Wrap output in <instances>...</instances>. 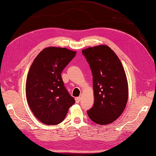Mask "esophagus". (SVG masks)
I'll use <instances>...</instances> for the list:
<instances>
[{
    "label": "esophagus",
    "instance_id": "obj_1",
    "mask_svg": "<svg viewBox=\"0 0 156 156\" xmlns=\"http://www.w3.org/2000/svg\"><path fill=\"white\" fill-rule=\"evenodd\" d=\"M80 100H81V97H76V98H75L76 103H80Z\"/></svg>",
    "mask_w": 156,
    "mask_h": 156
}]
</instances>
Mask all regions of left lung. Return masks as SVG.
<instances>
[{
	"label": "left lung",
	"instance_id": "left-lung-1",
	"mask_svg": "<svg viewBox=\"0 0 156 156\" xmlns=\"http://www.w3.org/2000/svg\"><path fill=\"white\" fill-rule=\"evenodd\" d=\"M92 73L94 103L87 114L99 125L112 123L121 115L128 99L126 74L118 56L107 45L82 50Z\"/></svg>",
	"mask_w": 156,
	"mask_h": 156
}]
</instances>
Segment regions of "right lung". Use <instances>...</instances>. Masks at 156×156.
<instances>
[{
    "label": "right lung",
    "mask_w": 156,
    "mask_h": 156,
    "mask_svg": "<svg viewBox=\"0 0 156 156\" xmlns=\"http://www.w3.org/2000/svg\"><path fill=\"white\" fill-rule=\"evenodd\" d=\"M66 48H45L33 62L26 81V97L34 116L48 125L64 121L75 101L66 89L61 73L75 56Z\"/></svg>",
    "instance_id": "obj_1"
}]
</instances>
